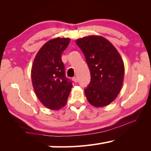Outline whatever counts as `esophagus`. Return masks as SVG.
<instances>
[{
    "instance_id": "34e87169",
    "label": "esophagus",
    "mask_w": 151,
    "mask_h": 151,
    "mask_svg": "<svg viewBox=\"0 0 151 151\" xmlns=\"http://www.w3.org/2000/svg\"><path fill=\"white\" fill-rule=\"evenodd\" d=\"M73 81L75 82V83H77V82H78V78H76V77H74L73 78Z\"/></svg>"
}]
</instances>
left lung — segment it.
I'll use <instances>...</instances> for the list:
<instances>
[{
	"label": "left lung",
	"mask_w": 151,
	"mask_h": 151,
	"mask_svg": "<svg viewBox=\"0 0 151 151\" xmlns=\"http://www.w3.org/2000/svg\"><path fill=\"white\" fill-rule=\"evenodd\" d=\"M83 52L91 73V82L84 93L88 102L96 107L111 104L120 92L124 66L115 47L106 38L89 36L76 40Z\"/></svg>",
	"instance_id": "1"
}]
</instances>
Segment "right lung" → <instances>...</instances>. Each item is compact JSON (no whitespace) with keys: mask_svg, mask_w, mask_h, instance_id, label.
Masks as SVG:
<instances>
[{"mask_svg":"<svg viewBox=\"0 0 151 151\" xmlns=\"http://www.w3.org/2000/svg\"><path fill=\"white\" fill-rule=\"evenodd\" d=\"M70 39H51L41 47L32 67V81L37 98L47 108L58 110L67 104L72 82L66 78L61 55Z\"/></svg>","mask_w":151,"mask_h":151,"instance_id":"right-lung-1","label":"right lung"}]
</instances>
